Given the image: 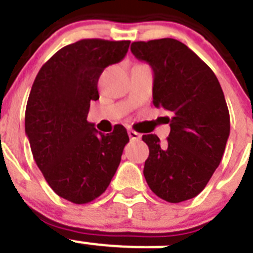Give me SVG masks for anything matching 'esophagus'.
Listing matches in <instances>:
<instances>
[{
	"instance_id": "esophagus-1",
	"label": "esophagus",
	"mask_w": 253,
	"mask_h": 253,
	"mask_svg": "<svg viewBox=\"0 0 253 253\" xmlns=\"http://www.w3.org/2000/svg\"><path fill=\"white\" fill-rule=\"evenodd\" d=\"M128 135L130 139H139L141 138V134L137 133L135 130H131V129H128Z\"/></svg>"
}]
</instances>
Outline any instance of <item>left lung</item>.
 <instances>
[{"label": "left lung", "mask_w": 253, "mask_h": 253, "mask_svg": "<svg viewBox=\"0 0 253 253\" xmlns=\"http://www.w3.org/2000/svg\"><path fill=\"white\" fill-rule=\"evenodd\" d=\"M133 55L154 72V106L172 115L166 143L142 135L150 154L146 182L163 200L181 203L207 186L224 155L230 115L216 75L193 50L174 39L131 42Z\"/></svg>", "instance_id": "1"}]
</instances>
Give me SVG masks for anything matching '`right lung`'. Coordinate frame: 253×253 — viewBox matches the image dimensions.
Segmentation results:
<instances>
[{
    "label": "right lung",
    "mask_w": 253,
    "mask_h": 253,
    "mask_svg": "<svg viewBox=\"0 0 253 253\" xmlns=\"http://www.w3.org/2000/svg\"><path fill=\"white\" fill-rule=\"evenodd\" d=\"M130 41L85 39L56 51L39 71L26 108L33 159L60 198L85 204L106 191L129 142L126 129L102 134L86 120L98 80Z\"/></svg>",
    "instance_id": "obj_1"
}]
</instances>
